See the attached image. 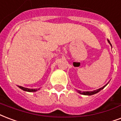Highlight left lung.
<instances>
[{"label": "left lung", "mask_w": 121, "mask_h": 121, "mask_svg": "<svg viewBox=\"0 0 121 121\" xmlns=\"http://www.w3.org/2000/svg\"><path fill=\"white\" fill-rule=\"evenodd\" d=\"M108 42L110 44V46H112V44H110V42L109 40H108ZM108 83L106 84L105 86H104V87H101V88H99V89H96V90H95V91H84V92H82L81 91H79V90H77V91L80 94H82V95H95V94L97 93H98L99 91H100L101 90V89H103L104 88V87H105L107 85Z\"/></svg>", "instance_id": "1"}]
</instances>
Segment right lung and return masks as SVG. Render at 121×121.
I'll return each mask as SVG.
<instances>
[{
  "instance_id": "right-lung-1",
  "label": "right lung",
  "mask_w": 121,
  "mask_h": 121,
  "mask_svg": "<svg viewBox=\"0 0 121 121\" xmlns=\"http://www.w3.org/2000/svg\"><path fill=\"white\" fill-rule=\"evenodd\" d=\"M18 87H20V89H22V90H23V91H28V92H35V91H37V90H39V89H29V88L22 87V86H18Z\"/></svg>"
}]
</instances>
